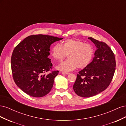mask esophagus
Here are the masks:
<instances>
[{
	"label": "esophagus",
	"instance_id": "esophagus-1",
	"mask_svg": "<svg viewBox=\"0 0 126 126\" xmlns=\"http://www.w3.org/2000/svg\"><path fill=\"white\" fill-rule=\"evenodd\" d=\"M62 74H66V75H68V74H69V72H65V71H62Z\"/></svg>",
	"mask_w": 126,
	"mask_h": 126
}]
</instances>
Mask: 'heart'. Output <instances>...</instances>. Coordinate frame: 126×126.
Here are the masks:
<instances>
[{
    "instance_id": "b5f03b06",
    "label": "heart",
    "mask_w": 126,
    "mask_h": 126,
    "mask_svg": "<svg viewBox=\"0 0 126 126\" xmlns=\"http://www.w3.org/2000/svg\"><path fill=\"white\" fill-rule=\"evenodd\" d=\"M69 59L60 63L58 69L70 71L76 68L83 69L89 65L94 55V48L89 44L78 39H68L63 41L62 46L56 44L51 50V56L55 60L62 61L67 56Z\"/></svg>"
}]
</instances>
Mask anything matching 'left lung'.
Instances as JSON below:
<instances>
[{
  "instance_id": "left-lung-1",
  "label": "left lung",
  "mask_w": 126,
  "mask_h": 126,
  "mask_svg": "<svg viewBox=\"0 0 126 126\" xmlns=\"http://www.w3.org/2000/svg\"><path fill=\"white\" fill-rule=\"evenodd\" d=\"M88 38L97 48L95 56L88 66L79 71L73 86L75 93L85 98L95 96L107 88L116 67L115 54L111 48L104 42Z\"/></svg>"
}]
</instances>
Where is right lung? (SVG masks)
Wrapping results in <instances>:
<instances>
[{"label": "right lung", "mask_w": 126, "mask_h": 126, "mask_svg": "<svg viewBox=\"0 0 126 126\" xmlns=\"http://www.w3.org/2000/svg\"><path fill=\"white\" fill-rule=\"evenodd\" d=\"M63 39L46 35L26 37L14 48L11 58V71L15 83L24 93L42 97L50 92L59 71L52 70L48 58L50 45ZM50 72L46 75V72Z\"/></svg>", "instance_id": "1"}]
</instances>
